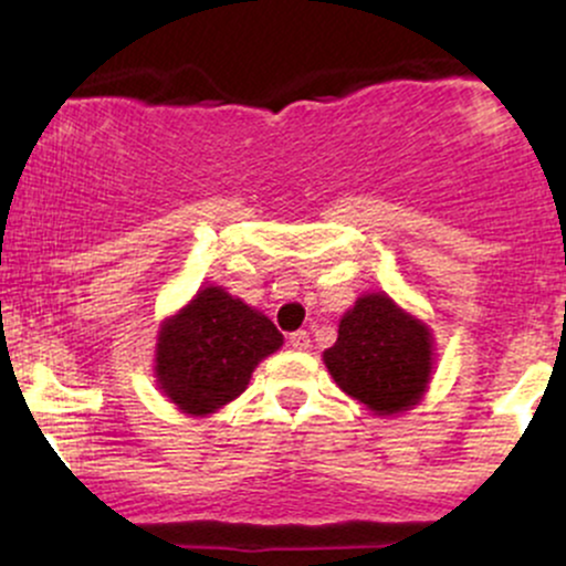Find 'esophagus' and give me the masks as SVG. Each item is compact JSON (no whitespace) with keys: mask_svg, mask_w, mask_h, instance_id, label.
I'll use <instances>...</instances> for the list:
<instances>
[{"mask_svg":"<svg viewBox=\"0 0 566 566\" xmlns=\"http://www.w3.org/2000/svg\"><path fill=\"white\" fill-rule=\"evenodd\" d=\"M290 348H295V350H305L311 346V337H308V333H305V329H297V333H292L290 335Z\"/></svg>","mask_w":566,"mask_h":566,"instance_id":"1","label":"esophagus"}]
</instances>
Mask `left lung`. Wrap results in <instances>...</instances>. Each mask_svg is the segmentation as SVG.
Returning a JSON list of instances; mask_svg holds the SVG:
<instances>
[{"instance_id":"1","label":"left lung","mask_w":566,"mask_h":566,"mask_svg":"<svg viewBox=\"0 0 566 566\" xmlns=\"http://www.w3.org/2000/svg\"><path fill=\"white\" fill-rule=\"evenodd\" d=\"M324 365L343 391L373 412H401L431 380V333L388 295H365L340 319Z\"/></svg>"}]
</instances>
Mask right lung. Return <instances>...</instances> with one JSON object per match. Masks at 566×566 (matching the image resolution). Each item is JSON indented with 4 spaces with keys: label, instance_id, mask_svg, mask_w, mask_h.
Returning <instances> with one entry per match:
<instances>
[{
    "label": "right lung",
    "instance_id": "obj_1",
    "mask_svg": "<svg viewBox=\"0 0 566 566\" xmlns=\"http://www.w3.org/2000/svg\"><path fill=\"white\" fill-rule=\"evenodd\" d=\"M282 333L220 287H207L159 333L157 382L188 415L237 399L258 361L282 346Z\"/></svg>",
    "mask_w": 566,
    "mask_h": 566
}]
</instances>
